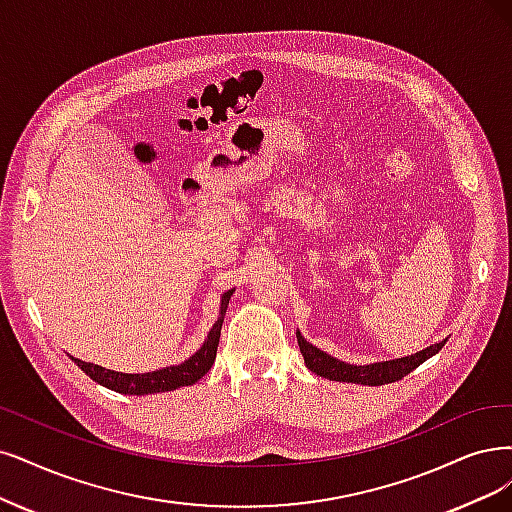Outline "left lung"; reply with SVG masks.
I'll return each instance as SVG.
<instances>
[{"instance_id": "obj_1", "label": "left lung", "mask_w": 512, "mask_h": 512, "mask_svg": "<svg viewBox=\"0 0 512 512\" xmlns=\"http://www.w3.org/2000/svg\"><path fill=\"white\" fill-rule=\"evenodd\" d=\"M445 342L447 337L443 342L432 344L411 356L394 358V361H382V363H371V365H350L312 346L310 342H306V337L297 331V344H299L301 356H304L306 367L312 373L325 377V380L352 382V384H363V386H384V384L403 380L407 373H411L415 367H420L424 361H428L430 356L437 354L445 346Z\"/></svg>"}]
</instances>
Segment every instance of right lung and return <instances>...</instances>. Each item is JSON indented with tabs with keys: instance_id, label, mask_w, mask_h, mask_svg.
<instances>
[{
	"instance_id": "1",
	"label": "right lung",
	"mask_w": 512,
	"mask_h": 512,
	"mask_svg": "<svg viewBox=\"0 0 512 512\" xmlns=\"http://www.w3.org/2000/svg\"><path fill=\"white\" fill-rule=\"evenodd\" d=\"M236 289L225 291L221 295V306H219V316L215 320L213 329L208 331L204 344L192 354L187 356L183 363L179 365H168L156 371H147V373H122V371H111L99 365H92L86 361H80V358L71 356V361L78 365L90 380L97 384L116 390L120 394H156V392H168V390H177L183 386H192L198 380L208 373V369L213 367L215 356H217V346H219V335H221V325L225 318L227 304H230V297Z\"/></svg>"
}]
</instances>
